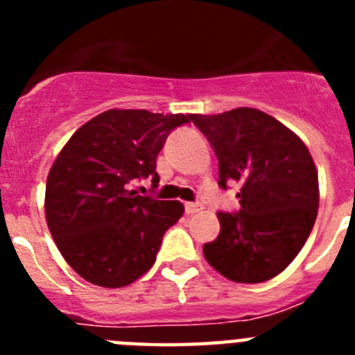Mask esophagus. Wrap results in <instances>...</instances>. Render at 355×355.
Here are the masks:
<instances>
[{
    "instance_id": "obj_1",
    "label": "esophagus",
    "mask_w": 355,
    "mask_h": 355,
    "mask_svg": "<svg viewBox=\"0 0 355 355\" xmlns=\"http://www.w3.org/2000/svg\"><path fill=\"white\" fill-rule=\"evenodd\" d=\"M184 211H187L188 215L199 213L202 211V205H199V202H187V205H184Z\"/></svg>"
}]
</instances>
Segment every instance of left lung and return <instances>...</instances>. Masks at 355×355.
Returning a JSON list of instances; mask_svg holds the SVG:
<instances>
[{
    "label": "left lung",
    "mask_w": 355,
    "mask_h": 355,
    "mask_svg": "<svg viewBox=\"0 0 355 355\" xmlns=\"http://www.w3.org/2000/svg\"><path fill=\"white\" fill-rule=\"evenodd\" d=\"M218 158V184H240V211H218L220 234L202 247L218 274L256 284L297 258L318 215V171L300 137L258 108L190 115Z\"/></svg>",
    "instance_id": "8db88e82"
}]
</instances>
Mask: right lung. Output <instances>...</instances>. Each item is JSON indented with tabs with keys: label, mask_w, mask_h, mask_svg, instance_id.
Listing matches in <instances>:
<instances>
[{
	"label": "right lung",
	"mask_w": 355,
	"mask_h": 355,
	"mask_svg": "<svg viewBox=\"0 0 355 355\" xmlns=\"http://www.w3.org/2000/svg\"><path fill=\"white\" fill-rule=\"evenodd\" d=\"M183 114L106 110L72 135L46 181V222L65 261L85 281L122 288L155 265L162 238L180 220V200L131 190L137 178L159 180L156 156Z\"/></svg>",
	"instance_id": "right-lung-1"
}]
</instances>
